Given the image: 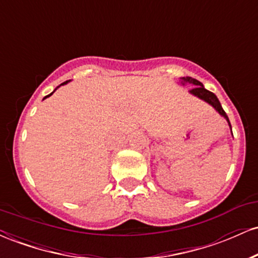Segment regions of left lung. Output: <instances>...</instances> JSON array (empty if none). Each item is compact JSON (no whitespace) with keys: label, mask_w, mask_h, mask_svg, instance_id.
I'll return each mask as SVG.
<instances>
[{"label":"left lung","mask_w":258,"mask_h":258,"mask_svg":"<svg viewBox=\"0 0 258 258\" xmlns=\"http://www.w3.org/2000/svg\"><path fill=\"white\" fill-rule=\"evenodd\" d=\"M182 80H183V81H182L183 85H184V82H189V84L194 85L195 87L191 88V90L189 92H190L191 94H194L195 97H198V98L205 100V102L209 103L210 105L214 106V108L216 109V111H218V114L222 115V116H223L224 119L228 121V125H229L230 130H232V125H230L229 119H228L226 111H224L223 108H222L220 100H218L217 97H216V94L212 93V92L207 91L200 81H198V80H195L193 78H189V76H186V78H182Z\"/></svg>","instance_id":"obj_1"}]
</instances>
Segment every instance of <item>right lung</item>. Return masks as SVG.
<instances>
[{
  "instance_id": "obj_1",
  "label": "right lung",
  "mask_w": 258,
  "mask_h": 258,
  "mask_svg": "<svg viewBox=\"0 0 258 258\" xmlns=\"http://www.w3.org/2000/svg\"><path fill=\"white\" fill-rule=\"evenodd\" d=\"M65 84H68V81H65V82H63V84H61V85H65ZM57 88H58V87H57ZM57 88H55V90H57ZM55 90H54V91H55ZM54 91H53V92H54ZM53 92H52V93H53ZM52 93H51V94H48V96H46V97H44V98H47V97L52 96ZM44 98H43V99H44Z\"/></svg>"
}]
</instances>
